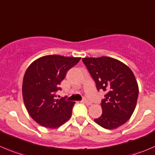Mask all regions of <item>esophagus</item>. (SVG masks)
<instances>
[{
    "mask_svg": "<svg viewBox=\"0 0 155 155\" xmlns=\"http://www.w3.org/2000/svg\"><path fill=\"white\" fill-rule=\"evenodd\" d=\"M82 101H83V103H85V104H87V105H91V102L89 101H88L87 99H85V98H84Z\"/></svg>",
    "mask_w": 155,
    "mask_h": 155,
    "instance_id": "1",
    "label": "esophagus"
}]
</instances>
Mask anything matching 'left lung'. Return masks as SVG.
Returning <instances> with one entry per match:
<instances>
[{
    "instance_id": "left-lung-1",
    "label": "left lung",
    "mask_w": 155,
    "mask_h": 155,
    "mask_svg": "<svg viewBox=\"0 0 155 155\" xmlns=\"http://www.w3.org/2000/svg\"><path fill=\"white\" fill-rule=\"evenodd\" d=\"M94 80L97 89L106 91L102 100V114L94 122L114 130L127 122L134 112L139 86L133 71L126 64L109 57L82 58Z\"/></svg>"
}]
</instances>
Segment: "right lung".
I'll return each mask as SVG.
<instances>
[{
    "label": "right lung",
    "mask_w": 155,
    "mask_h": 155,
    "mask_svg": "<svg viewBox=\"0 0 155 155\" xmlns=\"http://www.w3.org/2000/svg\"><path fill=\"white\" fill-rule=\"evenodd\" d=\"M80 58L46 55L33 61L22 81V97L28 114L36 123L48 129L65 124L72 115L75 102L55 99V92L67 72Z\"/></svg>",
    "instance_id": "add662e5"
}]
</instances>
